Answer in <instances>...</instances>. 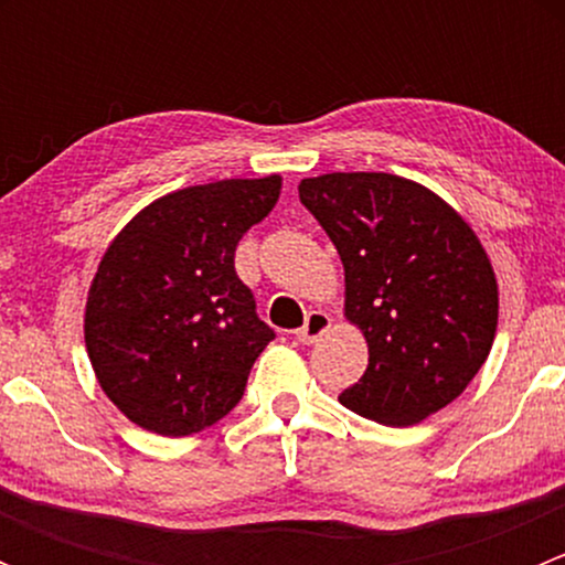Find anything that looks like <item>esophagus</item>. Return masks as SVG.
I'll return each instance as SVG.
<instances>
[{"instance_id": "34e87169", "label": "esophagus", "mask_w": 565, "mask_h": 565, "mask_svg": "<svg viewBox=\"0 0 565 565\" xmlns=\"http://www.w3.org/2000/svg\"><path fill=\"white\" fill-rule=\"evenodd\" d=\"M328 330H330V317L324 315V311L315 309V311H309V315H306L303 328H300L298 333H295V339H298L300 344H315V341L322 339V335L328 333Z\"/></svg>"}]
</instances>
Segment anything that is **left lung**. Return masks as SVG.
I'll list each match as a JSON object with an SVG mask.
<instances>
[{
	"label": "left lung",
	"mask_w": 565,
	"mask_h": 565,
	"mask_svg": "<svg viewBox=\"0 0 565 565\" xmlns=\"http://www.w3.org/2000/svg\"><path fill=\"white\" fill-rule=\"evenodd\" d=\"M344 265V317L369 366L339 396L352 413L413 426L470 385L498 333V278L476 232L435 191L385 172L306 177Z\"/></svg>",
	"instance_id": "obj_1"
}]
</instances>
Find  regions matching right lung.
<instances>
[{"mask_svg": "<svg viewBox=\"0 0 565 565\" xmlns=\"http://www.w3.org/2000/svg\"><path fill=\"white\" fill-rule=\"evenodd\" d=\"M281 177L218 180L147 204L108 243L84 309L100 388L136 426L185 437L224 418L273 333L235 248L278 202Z\"/></svg>", "mask_w": 565, "mask_h": 565, "instance_id": "add662e5", "label": "right lung"}]
</instances>
